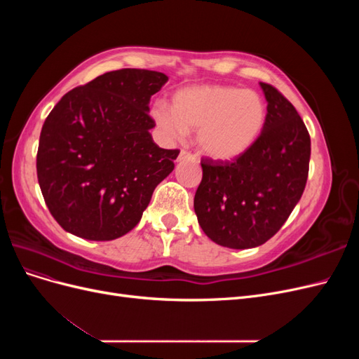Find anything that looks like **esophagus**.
<instances>
[{"label": "esophagus", "instance_id": "34e87169", "mask_svg": "<svg viewBox=\"0 0 359 359\" xmlns=\"http://www.w3.org/2000/svg\"><path fill=\"white\" fill-rule=\"evenodd\" d=\"M194 157H193V154L191 153H189V151H186V149H181V153H180V156H178V161H182V160H193Z\"/></svg>", "mask_w": 359, "mask_h": 359}]
</instances>
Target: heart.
<instances>
[{
  "label": "heart",
  "instance_id": "b5f03b06",
  "mask_svg": "<svg viewBox=\"0 0 359 359\" xmlns=\"http://www.w3.org/2000/svg\"><path fill=\"white\" fill-rule=\"evenodd\" d=\"M266 104L256 91L232 85H191L172 97V109L156 106L153 118L166 136L199 130L202 153L231 160L255 145L266 124Z\"/></svg>",
  "mask_w": 359,
  "mask_h": 359
}]
</instances>
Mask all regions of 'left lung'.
Returning a JSON list of instances; mask_svg holds the SVG:
<instances>
[{"mask_svg": "<svg viewBox=\"0 0 359 359\" xmlns=\"http://www.w3.org/2000/svg\"><path fill=\"white\" fill-rule=\"evenodd\" d=\"M266 124L255 145L232 161L202 158L194 212L206 236L229 248L266 243L301 199L309 177L310 135L293 104L260 82Z\"/></svg>", "mask_w": 359, "mask_h": 359, "instance_id": "8db88e82", "label": "left lung"}]
</instances>
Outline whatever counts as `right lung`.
Listing matches in <instances>:
<instances>
[{"mask_svg":"<svg viewBox=\"0 0 359 359\" xmlns=\"http://www.w3.org/2000/svg\"><path fill=\"white\" fill-rule=\"evenodd\" d=\"M166 82L153 70L107 72L50 111L40 133L37 178L64 231L111 241L139 223L180 154L160 148L149 133L156 126L149 99Z\"/></svg>","mask_w":359,"mask_h":359,"instance_id":"obj_1","label":"right lung"}]
</instances>
